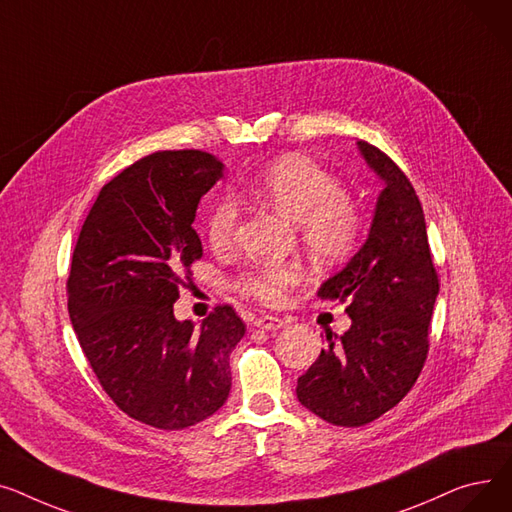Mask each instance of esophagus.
<instances>
[{"mask_svg": "<svg viewBox=\"0 0 512 512\" xmlns=\"http://www.w3.org/2000/svg\"><path fill=\"white\" fill-rule=\"evenodd\" d=\"M254 326L262 328V330H279V328L285 326V322L281 318H277V316H258L254 320Z\"/></svg>", "mask_w": 512, "mask_h": 512, "instance_id": "34e87169", "label": "esophagus"}]
</instances>
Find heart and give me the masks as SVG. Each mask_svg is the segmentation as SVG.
<instances>
[{
  "label": "heart",
  "instance_id": "obj_1",
  "mask_svg": "<svg viewBox=\"0 0 512 512\" xmlns=\"http://www.w3.org/2000/svg\"><path fill=\"white\" fill-rule=\"evenodd\" d=\"M246 198L277 208L297 223L306 250L324 264L345 260L359 244L364 219L359 206L343 192L339 179L304 155H287L264 167L242 186ZM239 206L233 198H219L208 210L204 233L210 248L225 250L233 242ZM302 281V270L291 262L260 264L244 270L233 287L266 306L285 302L287 293Z\"/></svg>",
  "mask_w": 512,
  "mask_h": 512
}]
</instances>
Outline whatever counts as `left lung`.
I'll return each instance as SVG.
<instances>
[{"label": "left lung", "mask_w": 512, "mask_h": 512, "mask_svg": "<svg viewBox=\"0 0 512 512\" xmlns=\"http://www.w3.org/2000/svg\"><path fill=\"white\" fill-rule=\"evenodd\" d=\"M382 179L366 244L322 283L318 297L347 302L345 335L297 378V399L333 426L357 428L393 409L415 384L428 357L438 295L422 204L399 165L380 148L357 142Z\"/></svg>", "instance_id": "obj_1"}]
</instances>
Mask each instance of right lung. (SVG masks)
Masks as SVG:
<instances>
[{"mask_svg":"<svg viewBox=\"0 0 512 512\" xmlns=\"http://www.w3.org/2000/svg\"><path fill=\"white\" fill-rule=\"evenodd\" d=\"M223 169L202 150L136 161L103 186L72 254L68 310L88 364L119 409L159 430L190 428L223 407L229 355L246 333L231 306H217L200 330L173 316L202 258L198 202Z\"/></svg>","mask_w":512,"mask_h":512,"instance_id":"1","label":"right lung"}]
</instances>
